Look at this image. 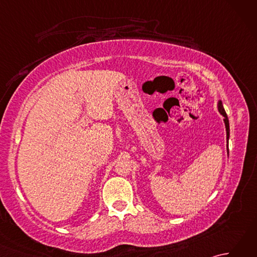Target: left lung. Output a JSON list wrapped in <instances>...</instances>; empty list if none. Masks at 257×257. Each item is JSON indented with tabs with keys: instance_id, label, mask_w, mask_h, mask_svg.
<instances>
[{
	"instance_id": "8db88e82",
	"label": "left lung",
	"mask_w": 257,
	"mask_h": 257,
	"mask_svg": "<svg viewBox=\"0 0 257 257\" xmlns=\"http://www.w3.org/2000/svg\"><path fill=\"white\" fill-rule=\"evenodd\" d=\"M217 109H219V111L222 116L224 117V123H225V129H226V141H228V138H230V123H228L227 114L224 110V107H223V103L221 100H219V102H217ZM227 154H228V147H227Z\"/></svg>"
}]
</instances>
